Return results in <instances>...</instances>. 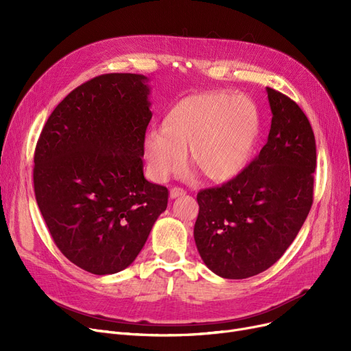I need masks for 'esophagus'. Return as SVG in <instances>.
Segmentation results:
<instances>
[{"mask_svg": "<svg viewBox=\"0 0 351 351\" xmlns=\"http://www.w3.org/2000/svg\"><path fill=\"white\" fill-rule=\"evenodd\" d=\"M171 197L172 199H176V197H179V196H183V195H186V191L185 189H182V188H178V186H175V188H172L171 189Z\"/></svg>", "mask_w": 351, "mask_h": 351, "instance_id": "34e87169", "label": "esophagus"}]
</instances>
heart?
I'll return each instance as SVG.
<instances>
[{"label": "heart", "instance_id": "b5f03b06", "mask_svg": "<svg viewBox=\"0 0 351 351\" xmlns=\"http://www.w3.org/2000/svg\"><path fill=\"white\" fill-rule=\"evenodd\" d=\"M259 112L245 95L226 90L189 95L165 115L162 129L145 138V158L152 175L166 180L186 168L210 182L223 183L249 165L259 138Z\"/></svg>", "mask_w": 351, "mask_h": 351}]
</instances>
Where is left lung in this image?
Listing matches in <instances>:
<instances>
[{
  "instance_id": "left-lung-1",
  "label": "left lung",
  "mask_w": 351,
  "mask_h": 351,
  "mask_svg": "<svg viewBox=\"0 0 351 351\" xmlns=\"http://www.w3.org/2000/svg\"><path fill=\"white\" fill-rule=\"evenodd\" d=\"M266 90L273 117L261 154L241 175L196 197V247L205 265L225 279H246L278 262L313 205L311 125L293 99Z\"/></svg>"
}]
</instances>
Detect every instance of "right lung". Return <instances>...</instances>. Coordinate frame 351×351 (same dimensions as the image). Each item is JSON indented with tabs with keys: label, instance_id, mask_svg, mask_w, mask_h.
Listing matches in <instances>:
<instances>
[{
	"label": "right lung",
	"instance_id": "right-lung-1",
	"mask_svg": "<svg viewBox=\"0 0 351 351\" xmlns=\"http://www.w3.org/2000/svg\"><path fill=\"white\" fill-rule=\"evenodd\" d=\"M146 81L138 73L86 81L52 110L36 142V204L61 253L92 274L131 265L168 206V189L143 176Z\"/></svg>",
	"mask_w": 351,
	"mask_h": 351
}]
</instances>
